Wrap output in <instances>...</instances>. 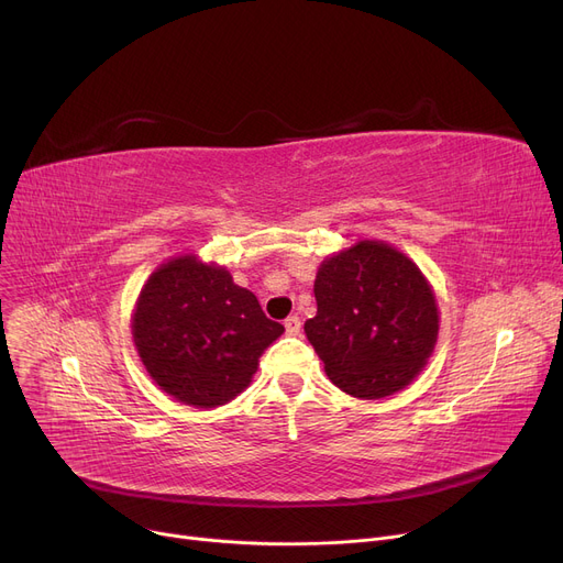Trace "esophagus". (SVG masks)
<instances>
[{
  "label": "esophagus",
  "instance_id": "esophagus-1",
  "mask_svg": "<svg viewBox=\"0 0 563 563\" xmlns=\"http://www.w3.org/2000/svg\"><path fill=\"white\" fill-rule=\"evenodd\" d=\"M285 331H287V335H299L301 333V319L297 314L287 317L285 319Z\"/></svg>",
  "mask_w": 563,
  "mask_h": 563
}]
</instances>
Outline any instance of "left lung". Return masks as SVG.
<instances>
[{
  "instance_id": "obj_1",
  "label": "left lung",
  "mask_w": 563,
  "mask_h": 563,
  "mask_svg": "<svg viewBox=\"0 0 563 563\" xmlns=\"http://www.w3.org/2000/svg\"><path fill=\"white\" fill-rule=\"evenodd\" d=\"M317 314L306 335L335 386L358 399L390 397L424 369L440 312L420 266L378 240L323 260L314 278Z\"/></svg>"
}]
</instances>
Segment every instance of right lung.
<instances>
[{
  "label": "right lung",
  "instance_id": "right-lung-1",
  "mask_svg": "<svg viewBox=\"0 0 563 563\" xmlns=\"http://www.w3.org/2000/svg\"><path fill=\"white\" fill-rule=\"evenodd\" d=\"M285 333L230 272L194 253L159 264L132 312L139 358L157 386L196 408L244 393L264 349Z\"/></svg>",
  "mask_w": 563,
  "mask_h": 563
}]
</instances>
